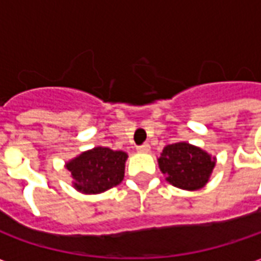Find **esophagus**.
<instances>
[{
	"label": "esophagus",
	"instance_id": "obj_1",
	"mask_svg": "<svg viewBox=\"0 0 261 261\" xmlns=\"http://www.w3.org/2000/svg\"><path fill=\"white\" fill-rule=\"evenodd\" d=\"M137 151H138V152H148V151H149V144L145 142V144H142L140 147H137Z\"/></svg>",
	"mask_w": 261,
	"mask_h": 261
}]
</instances>
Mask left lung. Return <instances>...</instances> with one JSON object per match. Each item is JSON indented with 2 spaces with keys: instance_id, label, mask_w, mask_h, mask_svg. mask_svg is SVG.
Here are the masks:
<instances>
[{
  "instance_id": "8db88e82",
  "label": "left lung",
  "mask_w": 261,
  "mask_h": 261,
  "mask_svg": "<svg viewBox=\"0 0 261 261\" xmlns=\"http://www.w3.org/2000/svg\"><path fill=\"white\" fill-rule=\"evenodd\" d=\"M158 162L162 173L168 176L166 180L186 190L201 189L215 166V159L187 142L165 147Z\"/></svg>"
}]
</instances>
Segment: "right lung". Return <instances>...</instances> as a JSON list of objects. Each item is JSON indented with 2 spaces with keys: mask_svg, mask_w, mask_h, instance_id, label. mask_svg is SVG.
Here are the masks:
<instances>
[{
  "mask_svg": "<svg viewBox=\"0 0 261 261\" xmlns=\"http://www.w3.org/2000/svg\"><path fill=\"white\" fill-rule=\"evenodd\" d=\"M127 153L110 148L96 147L81 153L67 164L74 177V187L86 194H96L117 186L124 177Z\"/></svg>",
  "mask_w": 261,
  "mask_h": 261,
  "instance_id": "add662e5",
  "label": "right lung"
}]
</instances>
